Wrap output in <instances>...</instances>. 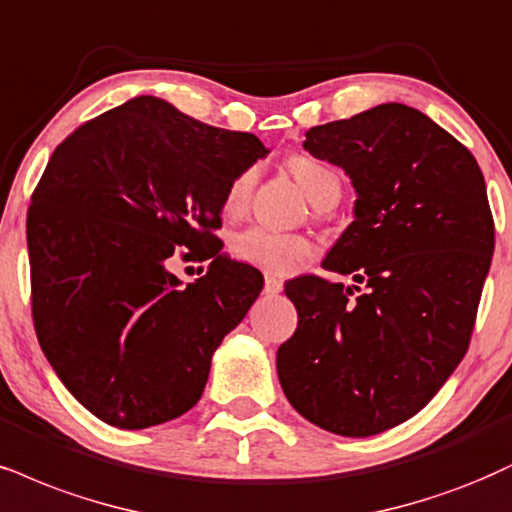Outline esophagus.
Wrapping results in <instances>:
<instances>
[{
	"label": "esophagus",
	"instance_id": "obj_1",
	"mask_svg": "<svg viewBox=\"0 0 512 512\" xmlns=\"http://www.w3.org/2000/svg\"><path fill=\"white\" fill-rule=\"evenodd\" d=\"M282 287H285V282L280 280V277L275 275H266V287H263V292H266L268 296H275L282 292Z\"/></svg>",
	"mask_w": 512,
	"mask_h": 512
}]
</instances>
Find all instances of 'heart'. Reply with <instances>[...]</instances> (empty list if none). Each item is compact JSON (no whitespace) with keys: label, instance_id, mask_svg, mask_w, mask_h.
Segmentation results:
<instances>
[{"label":"heart","instance_id":"b5f03b06","mask_svg":"<svg viewBox=\"0 0 512 512\" xmlns=\"http://www.w3.org/2000/svg\"><path fill=\"white\" fill-rule=\"evenodd\" d=\"M287 168L315 208H332L342 197V175L332 163L315 159V156L296 154L287 161ZM254 182V170H244L230 182L223 197V213L227 218H237L246 211ZM230 249L237 261L273 275H289L313 254V242L299 232H277L270 227L254 225L237 232L232 237Z\"/></svg>","mask_w":512,"mask_h":512}]
</instances>
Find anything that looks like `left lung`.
Masks as SVG:
<instances>
[{"label":"left lung","mask_w":512,"mask_h":512,"mask_svg":"<svg viewBox=\"0 0 512 512\" xmlns=\"http://www.w3.org/2000/svg\"><path fill=\"white\" fill-rule=\"evenodd\" d=\"M304 149L356 187V220L323 268L366 292L318 275L285 285L299 325L277 377L313 425L370 437L420 413L468 351L494 254L487 185L475 156L406 104L315 125Z\"/></svg>","instance_id":"8db88e82"}]
</instances>
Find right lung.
Wrapping results in <instances>:
<instances>
[{
    "mask_svg": "<svg viewBox=\"0 0 512 512\" xmlns=\"http://www.w3.org/2000/svg\"><path fill=\"white\" fill-rule=\"evenodd\" d=\"M266 154L251 132L156 97L54 149L28 208L33 323L59 380L106 425L144 430L201 399L213 351L263 289L213 230L230 182ZM175 245L212 261L185 288L169 273Z\"/></svg>",
    "mask_w": 512,
    "mask_h": 512,
    "instance_id": "obj_1",
    "label": "right lung"
}]
</instances>
